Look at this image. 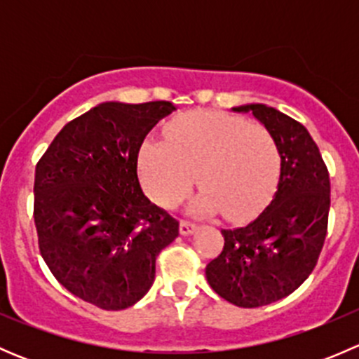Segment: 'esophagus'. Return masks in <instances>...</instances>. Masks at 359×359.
Masks as SVG:
<instances>
[{
	"instance_id": "obj_1",
	"label": "esophagus",
	"mask_w": 359,
	"mask_h": 359,
	"mask_svg": "<svg viewBox=\"0 0 359 359\" xmlns=\"http://www.w3.org/2000/svg\"><path fill=\"white\" fill-rule=\"evenodd\" d=\"M196 231V224L189 222V220H180V234L182 236H189Z\"/></svg>"
}]
</instances>
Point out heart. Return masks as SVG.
Instances as JSON below:
<instances>
[{
	"instance_id": "heart-1",
	"label": "heart",
	"mask_w": 359,
	"mask_h": 359,
	"mask_svg": "<svg viewBox=\"0 0 359 359\" xmlns=\"http://www.w3.org/2000/svg\"><path fill=\"white\" fill-rule=\"evenodd\" d=\"M166 144L146 140L139 168L151 200L163 208L177 205L198 184L191 201L196 213L222 212L245 222L259 215L278 189L283 158L278 140L264 125L219 111H193L166 126Z\"/></svg>"
}]
</instances>
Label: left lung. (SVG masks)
I'll return each mask as SVG.
<instances>
[{"instance_id":"8db88e82","label":"left lung","mask_w":359,"mask_h":359,"mask_svg":"<svg viewBox=\"0 0 359 359\" xmlns=\"http://www.w3.org/2000/svg\"><path fill=\"white\" fill-rule=\"evenodd\" d=\"M252 112L278 140L283 170L271 205L248 226L224 229V248L206 266L213 292L238 307H260L295 292L313 273L328 226L330 177L307 128L266 104Z\"/></svg>"}]
</instances>
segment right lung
Masks as SVG:
<instances>
[{
	"label": "right lung",
	"instance_id": "1",
	"mask_svg": "<svg viewBox=\"0 0 359 359\" xmlns=\"http://www.w3.org/2000/svg\"><path fill=\"white\" fill-rule=\"evenodd\" d=\"M177 107L102 102L69 121L36 165L39 252L72 295L106 311L139 302L179 222L146 198L137 159L147 133Z\"/></svg>",
	"mask_w": 359,
	"mask_h": 359
}]
</instances>
